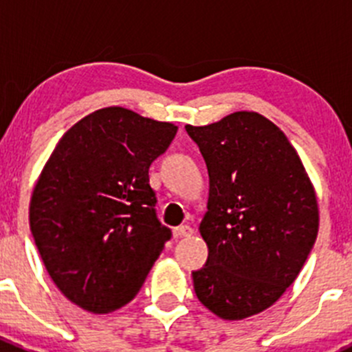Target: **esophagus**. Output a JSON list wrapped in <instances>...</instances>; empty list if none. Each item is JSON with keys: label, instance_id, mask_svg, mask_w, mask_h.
Here are the masks:
<instances>
[{"label": "esophagus", "instance_id": "34e87169", "mask_svg": "<svg viewBox=\"0 0 352 352\" xmlns=\"http://www.w3.org/2000/svg\"><path fill=\"white\" fill-rule=\"evenodd\" d=\"M190 235H192V228H190L189 225H182L173 228V236H175V239H187V236Z\"/></svg>", "mask_w": 352, "mask_h": 352}]
</instances>
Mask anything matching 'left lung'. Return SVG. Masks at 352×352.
I'll use <instances>...</instances> for the list:
<instances>
[{"label":"left lung","mask_w":352,"mask_h":352,"mask_svg":"<svg viewBox=\"0 0 352 352\" xmlns=\"http://www.w3.org/2000/svg\"><path fill=\"white\" fill-rule=\"evenodd\" d=\"M209 173L208 243L194 291L208 310L242 320L274 305L314 248L318 206L296 150L257 112H235L208 126H186Z\"/></svg>","instance_id":"8db88e82"}]
</instances>
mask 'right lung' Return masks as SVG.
I'll return each instance as SVG.
<instances>
[{"label": "right lung", "instance_id": "right-lung-1", "mask_svg": "<svg viewBox=\"0 0 352 352\" xmlns=\"http://www.w3.org/2000/svg\"><path fill=\"white\" fill-rule=\"evenodd\" d=\"M177 129L122 107L95 110L45 163L30 232L52 281L83 310L107 314L129 303L172 236L156 218L148 170Z\"/></svg>", "mask_w": 352, "mask_h": 352}]
</instances>
